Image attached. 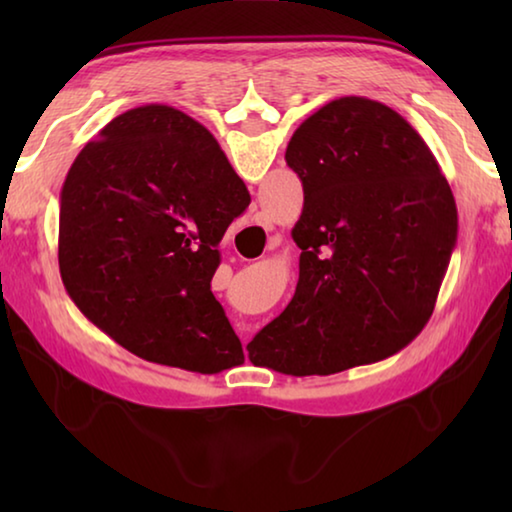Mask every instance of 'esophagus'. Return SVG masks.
I'll list each match as a JSON object with an SVG mask.
<instances>
[{
    "label": "esophagus",
    "mask_w": 512,
    "mask_h": 512,
    "mask_svg": "<svg viewBox=\"0 0 512 512\" xmlns=\"http://www.w3.org/2000/svg\"><path fill=\"white\" fill-rule=\"evenodd\" d=\"M253 228H264V230H268V221L264 219V214L262 212H255L253 214ZM277 244H280V241H277V237H268V244H266V248H275Z\"/></svg>",
    "instance_id": "obj_1"
}]
</instances>
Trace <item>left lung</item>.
Listing matches in <instances>:
<instances>
[{"label": "left lung", "instance_id": "8db88e82", "mask_svg": "<svg viewBox=\"0 0 512 512\" xmlns=\"http://www.w3.org/2000/svg\"><path fill=\"white\" fill-rule=\"evenodd\" d=\"M305 192L291 230L300 277L246 345L284 375H332L391 357L422 332L456 244L454 194L418 131L366 97L329 101L284 153Z\"/></svg>", "mask_w": 512, "mask_h": 512}]
</instances>
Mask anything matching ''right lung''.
<instances>
[{"label":"right lung","mask_w":512,"mask_h":512,"mask_svg":"<svg viewBox=\"0 0 512 512\" xmlns=\"http://www.w3.org/2000/svg\"><path fill=\"white\" fill-rule=\"evenodd\" d=\"M250 194L185 112H121L83 146L60 192L58 264L83 316L146 361L203 375L244 363L212 293L219 241Z\"/></svg>","instance_id":"right-lung-1"}]
</instances>
